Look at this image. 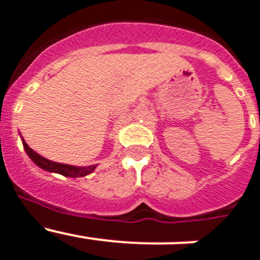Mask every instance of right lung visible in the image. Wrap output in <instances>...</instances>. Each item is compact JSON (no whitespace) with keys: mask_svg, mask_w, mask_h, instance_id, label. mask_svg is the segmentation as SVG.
<instances>
[{"mask_svg":"<svg viewBox=\"0 0 260 260\" xmlns=\"http://www.w3.org/2000/svg\"><path fill=\"white\" fill-rule=\"evenodd\" d=\"M22 141H23V147H24V150H26L27 155L29 156V158H31L32 161L35 162L38 167H40L41 169H44V171L62 174V176H65V177H73V178H77V177H84L95 171L96 165H89V167H74V165H68V164H61V162L50 161V160H48V158L43 157V156L39 155L38 152H35L32 148H29V146L24 142V139H22Z\"/></svg>","mask_w":260,"mask_h":260,"instance_id":"obj_1","label":"right lung"}]
</instances>
